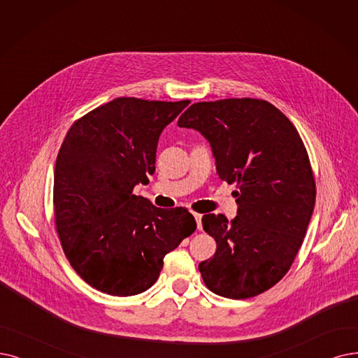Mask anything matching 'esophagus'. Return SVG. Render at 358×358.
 Here are the masks:
<instances>
[{"label": "esophagus", "mask_w": 358, "mask_h": 358, "mask_svg": "<svg viewBox=\"0 0 358 358\" xmlns=\"http://www.w3.org/2000/svg\"><path fill=\"white\" fill-rule=\"evenodd\" d=\"M194 214V217H195V220H196V226H198V231H201L203 229V224H201V219H203V214H199V213H192Z\"/></svg>", "instance_id": "esophagus-1"}]
</instances>
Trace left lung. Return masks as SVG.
<instances>
[{
  "instance_id": "obj_1",
  "label": "left lung",
  "mask_w": 358,
  "mask_h": 358,
  "mask_svg": "<svg viewBox=\"0 0 358 358\" xmlns=\"http://www.w3.org/2000/svg\"><path fill=\"white\" fill-rule=\"evenodd\" d=\"M178 124L210 142L219 178L238 187L234 220L203 216L217 244L198 266L206 287L232 299L270 289L292 266L316 203L301 136L279 108L255 98L195 103Z\"/></svg>"
}]
</instances>
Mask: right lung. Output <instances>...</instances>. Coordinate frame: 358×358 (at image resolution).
Instances as JSON below:
<instances>
[{
    "mask_svg": "<svg viewBox=\"0 0 358 358\" xmlns=\"http://www.w3.org/2000/svg\"><path fill=\"white\" fill-rule=\"evenodd\" d=\"M189 104L120 96L69 129L54 169V219L70 266L114 296L147 291L164 255L195 232L182 207L159 208L134 195L155 171L160 134Z\"/></svg>",
    "mask_w": 358,
    "mask_h": 358,
    "instance_id": "obj_1",
    "label": "right lung"
}]
</instances>
